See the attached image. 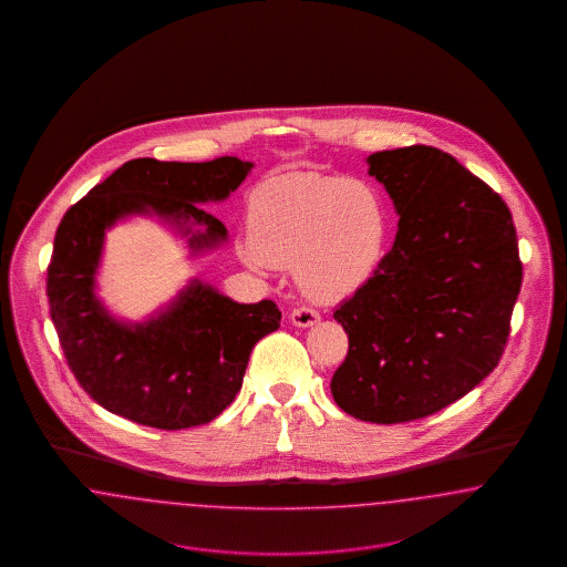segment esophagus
Listing matches in <instances>:
<instances>
[{"label":"esophagus","mask_w":567,"mask_h":567,"mask_svg":"<svg viewBox=\"0 0 567 567\" xmlns=\"http://www.w3.org/2000/svg\"><path fill=\"white\" fill-rule=\"evenodd\" d=\"M289 321L296 324V327H312V324L319 323L321 317L317 310L312 308H296L291 315H289Z\"/></svg>","instance_id":"34e87169"}]
</instances>
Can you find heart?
I'll return each instance as SVG.
<instances>
[{
  "instance_id": "heart-1",
  "label": "heart",
  "mask_w": 567,
  "mask_h": 567,
  "mask_svg": "<svg viewBox=\"0 0 567 567\" xmlns=\"http://www.w3.org/2000/svg\"><path fill=\"white\" fill-rule=\"evenodd\" d=\"M252 266L291 268L303 296L336 301L361 289L378 270L389 213L372 185L315 172L264 181L250 193Z\"/></svg>"
}]
</instances>
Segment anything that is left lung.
<instances>
[{
  "mask_svg": "<svg viewBox=\"0 0 567 567\" xmlns=\"http://www.w3.org/2000/svg\"><path fill=\"white\" fill-rule=\"evenodd\" d=\"M400 215L393 248L333 319L349 354L331 378L359 421L405 423L446 408L499 363L523 266L504 199L449 153L370 155Z\"/></svg>",
  "mask_w": 567,
  "mask_h": 567,
  "instance_id": "1",
  "label": "left lung"
}]
</instances>
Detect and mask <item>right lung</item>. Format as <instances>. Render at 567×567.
<instances>
[{"label": "right lung", "mask_w": 567, "mask_h": 567, "mask_svg": "<svg viewBox=\"0 0 567 567\" xmlns=\"http://www.w3.org/2000/svg\"><path fill=\"white\" fill-rule=\"evenodd\" d=\"M250 169L236 157L134 159L61 218L47 280L51 319L82 389L112 414L157 430L210 423L243 389L252 347L280 327L271 299L238 303L199 278L140 323L97 297L106 231L118 220L155 216L187 240L190 257L215 250L227 229L197 204L225 202Z\"/></svg>", "instance_id": "1"}]
</instances>
